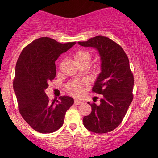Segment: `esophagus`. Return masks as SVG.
Instances as JSON below:
<instances>
[{
    "mask_svg": "<svg viewBox=\"0 0 158 158\" xmlns=\"http://www.w3.org/2000/svg\"><path fill=\"white\" fill-rule=\"evenodd\" d=\"M83 101H81V100H79V99H75V103L76 105H81L83 103Z\"/></svg>",
    "mask_w": 158,
    "mask_h": 158,
    "instance_id": "34e87169",
    "label": "esophagus"
}]
</instances>
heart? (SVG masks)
I'll list each match as a JSON object with an SVG mask.
<instances>
[{"mask_svg":"<svg viewBox=\"0 0 158 158\" xmlns=\"http://www.w3.org/2000/svg\"><path fill=\"white\" fill-rule=\"evenodd\" d=\"M90 58H91L90 53L84 49L77 51L74 54V59L78 65L88 64V62H90ZM68 89L71 92V94L75 95V96H79L83 92V86L81 83H73L68 86Z\"/></svg>","mask_w":158,"mask_h":158,"instance_id":"1","label":"heart"}]
</instances>
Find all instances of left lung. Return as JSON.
<instances>
[{
	"instance_id": "8db88e82",
	"label": "left lung",
	"mask_w": 158,
	"mask_h": 158,
	"mask_svg": "<svg viewBox=\"0 0 158 158\" xmlns=\"http://www.w3.org/2000/svg\"><path fill=\"white\" fill-rule=\"evenodd\" d=\"M78 44L96 48L101 60V72L92 91L103 95V98L100 105L88 103L92 111L84 116L83 124L92 132H109L121 124L133 100L135 81L128 57L119 44L103 36Z\"/></svg>"
}]
</instances>
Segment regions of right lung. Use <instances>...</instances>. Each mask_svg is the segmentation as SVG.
Instances as JSON below:
<instances>
[{
	"instance_id": "right-lung-1",
	"label": "right lung",
	"mask_w": 158,
	"mask_h": 158,
	"mask_svg": "<svg viewBox=\"0 0 158 158\" xmlns=\"http://www.w3.org/2000/svg\"><path fill=\"white\" fill-rule=\"evenodd\" d=\"M76 42L62 44L41 37L25 47L17 60L14 90L21 116L40 133H52L62 126L64 116L74 103L70 96L50 101L45 89L56 76L55 62Z\"/></svg>"
}]
</instances>
